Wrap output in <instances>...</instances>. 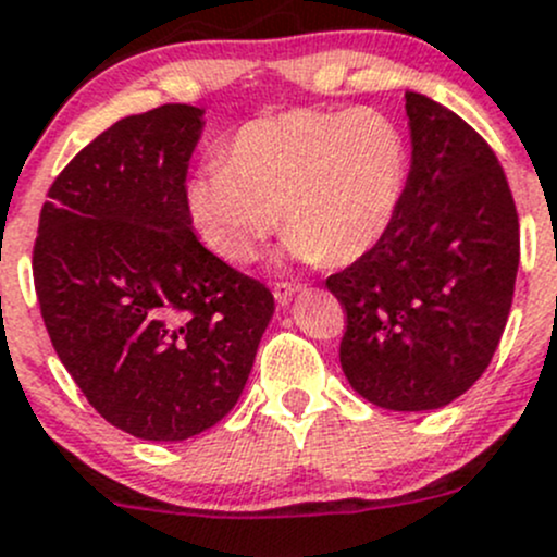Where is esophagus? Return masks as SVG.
I'll return each instance as SVG.
<instances>
[{"label": "esophagus", "instance_id": "34e87169", "mask_svg": "<svg viewBox=\"0 0 557 557\" xmlns=\"http://www.w3.org/2000/svg\"><path fill=\"white\" fill-rule=\"evenodd\" d=\"M300 289L302 284H297V281H281V284H273V297H276L281 306H286Z\"/></svg>", "mask_w": 557, "mask_h": 557}]
</instances>
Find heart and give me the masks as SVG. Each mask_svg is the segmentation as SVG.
Here are the masks:
<instances>
[{
	"label": "heart",
	"instance_id": "obj_1",
	"mask_svg": "<svg viewBox=\"0 0 557 557\" xmlns=\"http://www.w3.org/2000/svg\"><path fill=\"white\" fill-rule=\"evenodd\" d=\"M410 174V145L377 109H284L238 125L220 163L185 182L200 244L244 265L281 227L297 262L348 265L386 236Z\"/></svg>",
	"mask_w": 557,
	"mask_h": 557
}]
</instances>
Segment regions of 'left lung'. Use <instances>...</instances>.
<instances>
[{"label": "left lung", "mask_w": 557, "mask_h": 557, "mask_svg": "<svg viewBox=\"0 0 557 557\" xmlns=\"http://www.w3.org/2000/svg\"><path fill=\"white\" fill-rule=\"evenodd\" d=\"M410 174L372 251L326 278L346 306L341 367L367 403L437 410L491 364L512 308L520 225L483 136L448 107L405 94Z\"/></svg>", "instance_id": "left-lung-1"}]
</instances>
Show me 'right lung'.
I'll list each match as a JSON object with an SVG mask.
<instances>
[{"instance_id":"add662e5","label":"right lung","mask_w":557,"mask_h":557,"mask_svg":"<svg viewBox=\"0 0 557 557\" xmlns=\"http://www.w3.org/2000/svg\"><path fill=\"white\" fill-rule=\"evenodd\" d=\"M200 134L190 104L117 120L53 182L34 244L55 354L112 426L152 443L233 410L276 308L195 238L185 182Z\"/></svg>"}]
</instances>
